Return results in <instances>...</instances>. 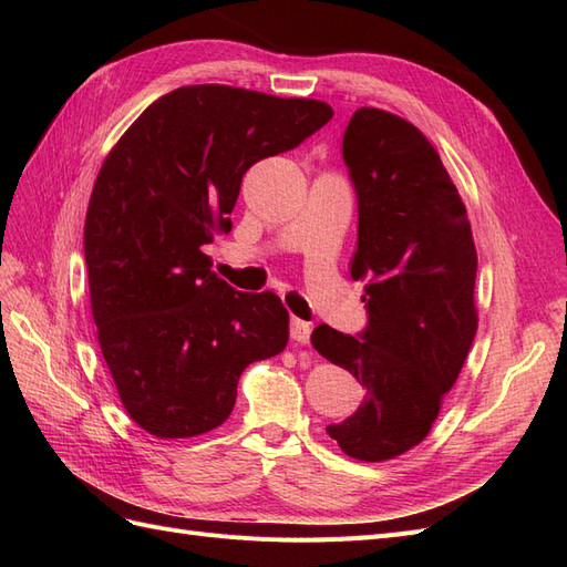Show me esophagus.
Segmentation results:
<instances>
[{
  "mask_svg": "<svg viewBox=\"0 0 567 567\" xmlns=\"http://www.w3.org/2000/svg\"><path fill=\"white\" fill-rule=\"evenodd\" d=\"M310 336H312V326L302 321V319H290V338H293L298 346H307L310 342Z\"/></svg>",
  "mask_w": 567,
  "mask_h": 567,
  "instance_id": "esophagus-1",
  "label": "esophagus"
}]
</instances>
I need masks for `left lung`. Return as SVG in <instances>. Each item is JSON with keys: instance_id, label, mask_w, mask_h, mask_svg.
Returning <instances> with one entry per match:
<instances>
[{"instance_id": "left-lung-1", "label": "left lung", "mask_w": 567, "mask_h": 567, "mask_svg": "<svg viewBox=\"0 0 567 567\" xmlns=\"http://www.w3.org/2000/svg\"><path fill=\"white\" fill-rule=\"evenodd\" d=\"M357 194L352 279H369L362 333L319 323L315 350L367 390L352 416L326 425L359 461L394 458L427 435L477 331V252L437 151L404 117L359 109L342 134Z\"/></svg>"}]
</instances>
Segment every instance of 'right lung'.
I'll list each match as a JSON object with an SVG mask.
<instances>
[{"instance_id":"1","label":"right lung","mask_w":567,"mask_h":567,"mask_svg":"<svg viewBox=\"0 0 567 567\" xmlns=\"http://www.w3.org/2000/svg\"><path fill=\"white\" fill-rule=\"evenodd\" d=\"M333 117L315 99L227 84L161 96L99 169L84 219L92 315L120 402L156 437H196L234 409L248 364L279 354L288 312L210 271L246 169Z\"/></svg>"}]
</instances>
